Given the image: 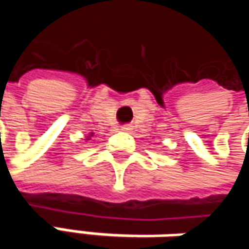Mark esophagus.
Masks as SVG:
<instances>
[{
    "instance_id": "34e87169",
    "label": "esophagus",
    "mask_w": 249,
    "mask_h": 249,
    "mask_svg": "<svg viewBox=\"0 0 249 249\" xmlns=\"http://www.w3.org/2000/svg\"><path fill=\"white\" fill-rule=\"evenodd\" d=\"M121 129H123V131H125V132H128V131H131V129H132V125L125 124L121 126Z\"/></svg>"
}]
</instances>
